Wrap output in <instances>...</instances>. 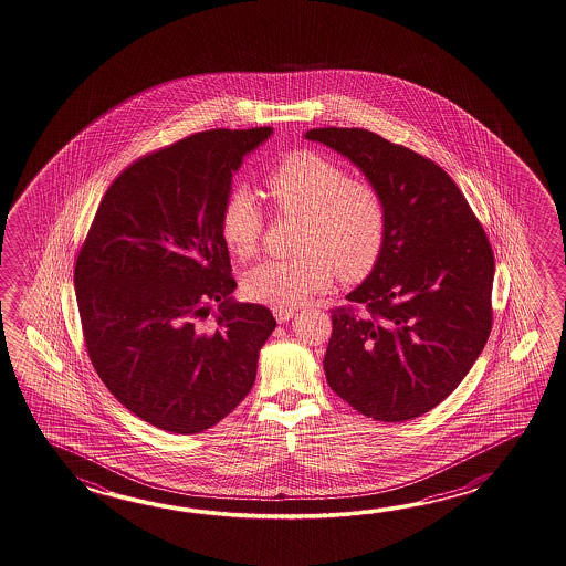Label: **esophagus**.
<instances>
[{
    "mask_svg": "<svg viewBox=\"0 0 566 566\" xmlns=\"http://www.w3.org/2000/svg\"><path fill=\"white\" fill-rule=\"evenodd\" d=\"M295 312L293 310H275V319L279 324H287L289 319H293Z\"/></svg>",
    "mask_w": 566,
    "mask_h": 566,
    "instance_id": "esophagus-1",
    "label": "esophagus"
}]
</instances>
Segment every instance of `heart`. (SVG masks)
I'll use <instances>...</instances> for the list:
<instances>
[{
	"label": "heart",
	"mask_w": 566,
	"mask_h": 566,
	"mask_svg": "<svg viewBox=\"0 0 566 566\" xmlns=\"http://www.w3.org/2000/svg\"><path fill=\"white\" fill-rule=\"evenodd\" d=\"M266 188L283 214L305 217L300 261H263L242 279L247 300L273 310H295L332 285L366 277L386 239V208L373 186L352 181L334 159L297 151L271 171ZM263 210L253 192L237 188L220 212V234L230 253L251 259L263 234Z\"/></svg>",
	"instance_id": "obj_1"
}]
</instances>
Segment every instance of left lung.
<instances>
[{
    "label": "left lung",
    "mask_w": 566,
    "mask_h": 566,
    "mask_svg": "<svg viewBox=\"0 0 566 566\" xmlns=\"http://www.w3.org/2000/svg\"><path fill=\"white\" fill-rule=\"evenodd\" d=\"M348 157L382 198L378 263L332 312L327 385L374 421L402 422L443 402L492 329L493 253L465 196L443 169L366 129L303 135Z\"/></svg>",
    "instance_id": "obj_1"
}]
</instances>
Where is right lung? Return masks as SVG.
Segmentation results:
<instances>
[{
    "label": "right lung",
    "instance_id": "right-lung-1",
    "mask_svg": "<svg viewBox=\"0 0 566 566\" xmlns=\"http://www.w3.org/2000/svg\"><path fill=\"white\" fill-rule=\"evenodd\" d=\"M273 127L212 129L137 159L108 186L74 266L86 349L111 395L169 433H202L251 392L275 317L232 297L220 212ZM219 303L218 325H197Z\"/></svg>",
    "mask_w": 566,
    "mask_h": 566
}]
</instances>
